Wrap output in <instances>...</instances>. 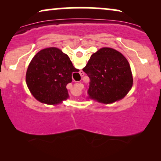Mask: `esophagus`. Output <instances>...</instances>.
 <instances>
[{"instance_id":"34e87169","label":"esophagus","mask_w":161,"mask_h":161,"mask_svg":"<svg viewBox=\"0 0 161 161\" xmlns=\"http://www.w3.org/2000/svg\"><path fill=\"white\" fill-rule=\"evenodd\" d=\"M80 75L81 77H83V75H84V72H83V71H80Z\"/></svg>"}]
</instances>
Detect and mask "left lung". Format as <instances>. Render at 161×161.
<instances>
[{
  "label": "left lung",
  "instance_id": "1",
  "mask_svg": "<svg viewBox=\"0 0 161 161\" xmlns=\"http://www.w3.org/2000/svg\"><path fill=\"white\" fill-rule=\"evenodd\" d=\"M83 70L90 79L89 97L100 103L109 104L121 100L133 86L129 62L113 48L103 47L92 54Z\"/></svg>",
  "mask_w": 161,
  "mask_h": 161
}]
</instances>
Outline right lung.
I'll return each instance as SVG.
<instances>
[{
	"instance_id": "1",
	"label": "right lung",
	"mask_w": 161,
	"mask_h": 161,
	"mask_svg": "<svg viewBox=\"0 0 161 161\" xmlns=\"http://www.w3.org/2000/svg\"><path fill=\"white\" fill-rule=\"evenodd\" d=\"M79 72L69 56L56 47L40 50L34 56L26 72V83L39 102L59 104L69 97L67 85L72 75Z\"/></svg>"
}]
</instances>
